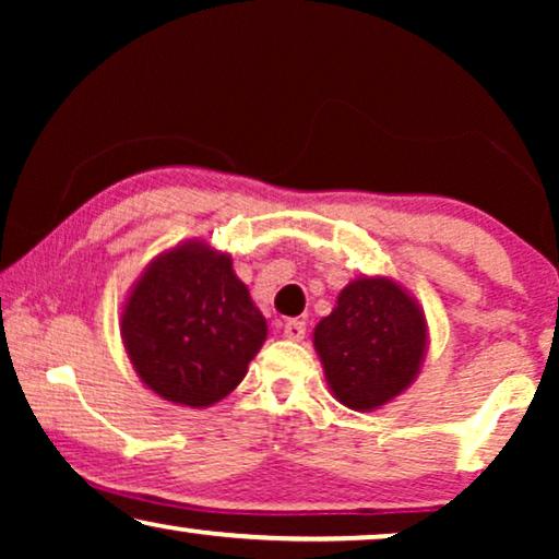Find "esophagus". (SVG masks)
Segmentation results:
<instances>
[{
    "mask_svg": "<svg viewBox=\"0 0 559 559\" xmlns=\"http://www.w3.org/2000/svg\"><path fill=\"white\" fill-rule=\"evenodd\" d=\"M282 335H285L287 341H302L305 338V323L302 320H285V325H282Z\"/></svg>",
    "mask_w": 559,
    "mask_h": 559,
    "instance_id": "1",
    "label": "esophagus"
}]
</instances>
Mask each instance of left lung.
<instances>
[{"label": "left lung", "instance_id": "1", "mask_svg": "<svg viewBox=\"0 0 559 559\" xmlns=\"http://www.w3.org/2000/svg\"><path fill=\"white\" fill-rule=\"evenodd\" d=\"M325 381L343 407L371 412L407 392L423 369L427 320L392 277L350 280L312 333Z\"/></svg>", "mask_w": 559, "mask_h": 559}]
</instances>
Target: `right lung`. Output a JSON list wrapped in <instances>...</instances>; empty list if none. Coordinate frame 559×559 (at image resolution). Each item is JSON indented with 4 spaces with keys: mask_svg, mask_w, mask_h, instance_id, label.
<instances>
[{
    "mask_svg": "<svg viewBox=\"0 0 559 559\" xmlns=\"http://www.w3.org/2000/svg\"><path fill=\"white\" fill-rule=\"evenodd\" d=\"M119 328L142 384L193 409L231 394L266 341V320L231 254L201 239L152 259L121 305Z\"/></svg>",
    "mask_w": 559,
    "mask_h": 559,
    "instance_id": "obj_1",
    "label": "right lung"
}]
</instances>
